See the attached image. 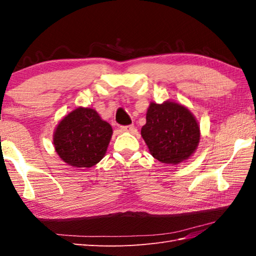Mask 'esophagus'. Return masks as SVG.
<instances>
[{
    "label": "esophagus",
    "mask_w": 256,
    "mask_h": 256,
    "mask_svg": "<svg viewBox=\"0 0 256 256\" xmlns=\"http://www.w3.org/2000/svg\"><path fill=\"white\" fill-rule=\"evenodd\" d=\"M121 131L122 132H133L134 131V125H125V126H121Z\"/></svg>",
    "instance_id": "34e87169"
}]
</instances>
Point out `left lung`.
Masks as SVG:
<instances>
[{
  "instance_id": "left-lung-1",
  "label": "left lung",
  "mask_w": 256,
  "mask_h": 256,
  "mask_svg": "<svg viewBox=\"0 0 256 256\" xmlns=\"http://www.w3.org/2000/svg\"><path fill=\"white\" fill-rule=\"evenodd\" d=\"M140 135L154 158L162 164L178 165L197 150L200 126L189 108L180 103L150 102Z\"/></svg>"
}]
</instances>
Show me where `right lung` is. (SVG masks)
I'll list each match as a JSON object with an SVG mask.
<instances>
[{
    "label": "right lung",
    "instance_id": "add662e5",
    "mask_svg": "<svg viewBox=\"0 0 256 256\" xmlns=\"http://www.w3.org/2000/svg\"><path fill=\"white\" fill-rule=\"evenodd\" d=\"M112 126L94 108L79 106L64 116L54 132L58 156L74 168H90L104 157Z\"/></svg>",
    "mask_w": 256,
    "mask_h": 256
}]
</instances>
